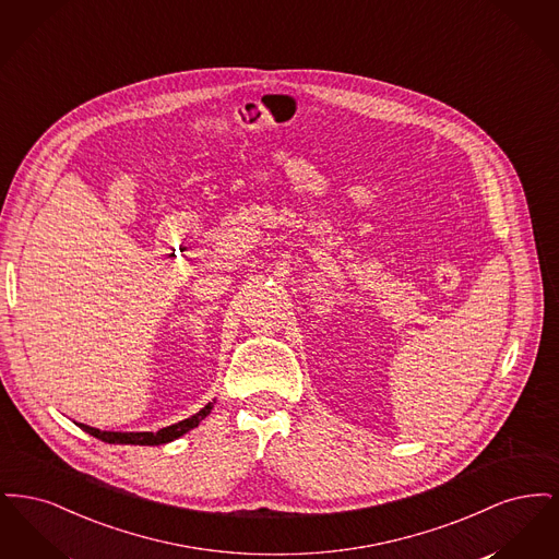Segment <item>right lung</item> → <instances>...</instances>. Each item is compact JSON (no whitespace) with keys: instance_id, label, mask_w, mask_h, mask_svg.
<instances>
[{"instance_id":"obj_1","label":"right lung","mask_w":559,"mask_h":559,"mask_svg":"<svg viewBox=\"0 0 559 559\" xmlns=\"http://www.w3.org/2000/svg\"><path fill=\"white\" fill-rule=\"evenodd\" d=\"M213 402L205 404L199 413H194L192 417H188L180 424H174V426L163 427L159 431H103V429H96V427L78 426L87 431L90 436L108 442V444H138V447H159V444H167L180 436H185L190 429L199 426L210 413H212Z\"/></svg>"}]
</instances>
